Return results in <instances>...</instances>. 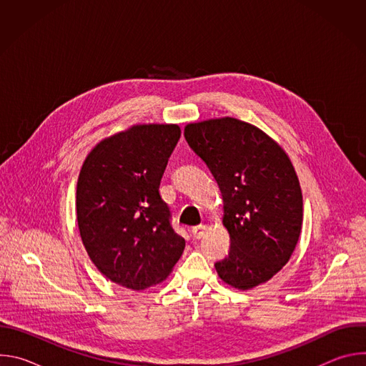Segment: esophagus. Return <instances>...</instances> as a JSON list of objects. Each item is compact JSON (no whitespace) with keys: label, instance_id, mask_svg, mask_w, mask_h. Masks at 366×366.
I'll list each match as a JSON object with an SVG mask.
<instances>
[{"label":"esophagus","instance_id":"1","mask_svg":"<svg viewBox=\"0 0 366 366\" xmlns=\"http://www.w3.org/2000/svg\"><path fill=\"white\" fill-rule=\"evenodd\" d=\"M204 233H205V226H202V224L195 226V227H192V230H191V234H192V237H194L195 240H199V239L204 236Z\"/></svg>","mask_w":366,"mask_h":366}]
</instances>
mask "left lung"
Listing matches in <instances>:
<instances>
[{"mask_svg": "<svg viewBox=\"0 0 366 366\" xmlns=\"http://www.w3.org/2000/svg\"><path fill=\"white\" fill-rule=\"evenodd\" d=\"M184 136L223 195L230 250L214 264L219 277L239 290L269 281L290 260L302 223V194L287 153L232 117L188 124Z\"/></svg>", "mask_w": 366, "mask_h": 366, "instance_id": "1", "label": "left lung"}]
</instances>
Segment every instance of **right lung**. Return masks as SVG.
<instances>
[{
	"mask_svg": "<svg viewBox=\"0 0 366 366\" xmlns=\"http://www.w3.org/2000/svg\"><path fill=\"white\" fill-rule=\"evenodd\" d=\"M177 124H143L99 142L79 172L76 220L97 269L110 281L144 290L164 281L185 240L174 230L159 194Z\"/></svg>",
	"mask_w": 366,
	"mask_h": 366,
	"instance_id": "1",
	"label": "right lung"
}]
</instances>
